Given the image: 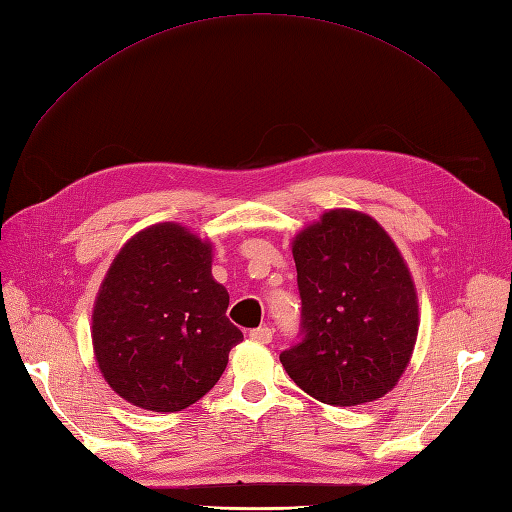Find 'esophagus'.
<instances>
[{"mask_svg":"<svg viewBox=\"0 0 512 512\" xmlns=\"http://www.w3.org/2000/svg\"><path fill=\"white\" fill-rule=\"evenodd\" d=\"M273 337V331L269 327H258L254 331H250V339H254V342L258 344H269Z\"/></svg>","mask_w":512,"mask_h":512,"instance_id":"1","label":"esophagus"}]
</instances>
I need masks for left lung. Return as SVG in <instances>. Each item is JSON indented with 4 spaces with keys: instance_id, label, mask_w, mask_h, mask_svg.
Returning <instances> with one entry per match:
<instances>
[{
    "instance_id": "left-lung-1",
    "label": "left lung",
    "mask_w": 512,
    "mask_h": 512,
    "mask_svg": "<svg viewBox=\"0 0 512 512\" xmlns=\"http://www.w3.org/2000/svg\"><path fill=\"white\" fill-rule=\"evenodd\" d=\"M301 339L286 374L329 406H361L395 389L418 335V297L395 241L371 215L331 209L292 239Z\"/></svg>"
}]
</instances>
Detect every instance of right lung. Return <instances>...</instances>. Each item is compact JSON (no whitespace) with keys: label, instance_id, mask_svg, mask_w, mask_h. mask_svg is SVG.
<instances>
[{"label":"right lung","instance_id":"add662e5","mask_svg":"<svg viewBox=\"0 0 512 512\" xmlns=\"http://www.w3.org/2000/svg\"><path fill=\"white\" fill-rule=\"evenodd\" d=\"M213 245L175 222L121 247L91 314V342L108 386L128 404L179 412L213 389L243 333L211 275Z\"/></svg>","mask_w":512,"mask_h":512}]
</instances>
